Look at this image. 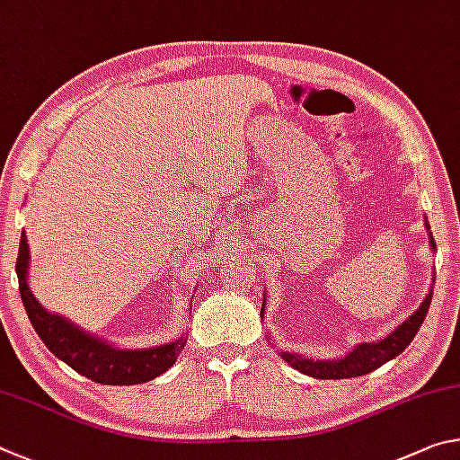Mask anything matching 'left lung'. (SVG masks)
<instances>
[{
    "mask_svg": "<svg viewBox=\"0 0 460 460\" xmlns=\"http://www.w3.org/2000/svg\"><path fill=\"white\" fill-rule=\"evenodd\" d=\"M424 226H426V232H429L430 251H437V243H434L430 226L426 217H424ZM264 296H262V309H261L262 317H264V303H267ZM430 301H432V287L429 295L424 296V301L420 303V307H418L412 315H408L404 321H402L394 332H390L388 335L377 341L358 343L356 348H351V351H348L345 356L337 359H313L307 356H299V353H293V351H280L279 356L283 358L291 367L299 369L301 374L317 377V380H345V377L366 376L380 366H384L385 361L400 356V353L408 348L410 341H412L414 335L418 333V329H420L426 313H429ZM267 340H270V335H267Z\"/></svg>",
    "mask_w": 460,
    "mask_h": 460,
    "instance_id": "8db88e82",
    "label": "left lung"
}]
</instances>
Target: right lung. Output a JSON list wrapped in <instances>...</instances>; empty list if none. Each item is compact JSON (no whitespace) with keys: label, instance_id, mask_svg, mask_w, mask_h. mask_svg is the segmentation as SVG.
<instances>
[{"label":"right lung","instance_id":"add662e5","mask_svg":"<svg viewBox=\"0 0 460 460\" xmlns=\"http://www.w3.org/2000/svg\"><path fill=\"white\" fill-rule=\"evenodd\" d=\"M15 272H18L22 303L40 340L44 341L46 348L56 358L96 384L133 385L149 382L153 377L165 374L175 364L185 340H188V335H181L173 341L153 345V348H117V345L102 340V337L80 329L76 323H72L70 319L58 315V313L48 311L36 299L28 285L30 246L26 232H22L20 238Z\"/></svg>","mask_w":460,"mask_h":460}]
</instances>
